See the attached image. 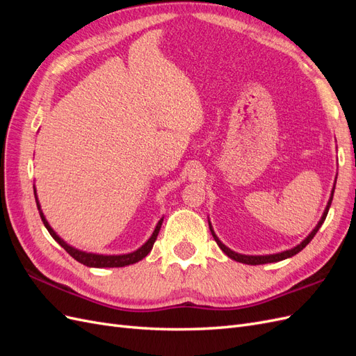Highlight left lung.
Returning <instances> with one entry per match:
<instances>
[{
  "label": "left lung",
  "instance_id": "8db88e82",
  "mask_svg": "<svg viewBox=\"0 0 356 356\" xmlns=\"http://www.w3.org/2000/svg\"><path fill=\"white\" fill-rule=\"evenodd\" d=\"M337 179V178H336ZM334 188H336V184H334V187H332V191H331V197H330V200H328V203H327V208H325V211H324V213H322V217H321V220H319V222H318V225L316 227L312 230V233L307 236V238L301 242L300 245H297V246H294V248H291V250H288V251H284V252H279V254H270V255H243V254H238V252H234V251H232L230 248H227L225 246L218 238H217V234L213 233V230H212V225H211V222H209V230H211V233H212V236H213V239H215V242H217V245L221 248L222 250V252L227 255V257H230L232 260H234V261H239V263H243V264H251V266H257V264H267V263H277V261H282V260H285V258H289V257H293V255H296V254H298L301 250H303V248L314 239V236L318 233V230L321 229V225H322V222L325 221V218H327V213H328V209H330V207H331V202H332V196H334Z\"/></svg>",
  "mask_w": 356,
  "mask_h": 356
}]
</instances>
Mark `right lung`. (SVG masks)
I'll use <instances>...</instances> for the list:
<instances>
[{"mask_svg": "<svg viewBox=\"0 0 356 356\" xmlns=\"http://www.w3.org/2000/svg\"><path fill=\"white\" fill-rule=\"evenodd\" d=\"M34 195H35V202H37V208L40 211V217H41V221L42 224L46 225V229L49 230V233L51 234V238L55 239L63 250H65L74 260H77L79 263L88 266V267H98V268H102V267H124V266H129V264H134V263H138L139 260H143L144 257L148 255V252L153 250V245L157 239V234L160 232V227H161V222H163V218H161L156 229L152 234V238H149L139 250L131 252V254H123V255H102V254H92V252H84V251H80L77 250V248H74L71 245H68L65 241L60 239L59 236L55 233V230H53L50 227V224L47 222L44 213L41 212V208H40V203H38V199H37V193H35V188H34Z\"/></svg>", "mask_w": 356, "mask_h": 356, "instance_id": "1", "label": "right lung"}]
</instances>
